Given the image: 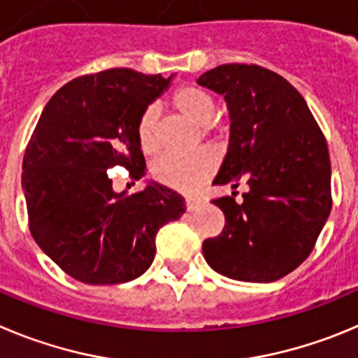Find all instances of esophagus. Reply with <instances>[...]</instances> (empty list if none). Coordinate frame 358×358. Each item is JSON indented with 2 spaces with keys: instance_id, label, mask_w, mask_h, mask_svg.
Instances as JSON below:
<instances>
[{
  "instance_id": "1",
  "label": "esophagus",
  "mask_w": 358,
  "mask_h": 358,
  "mask_svg": "<svg viewBox=\"0 0 358 358\" xmlns=\"http://www.w3.org/2000/svg\"><path fill=\"white\" fill-rule=\"evenodd\" d=\"M185 205H187V212H194V210H198L199 207H201L203 199L196 198V196H187Z\"/></svg>"
}]
</instances>
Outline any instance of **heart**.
Segmentation results:
<instances>
[{
    "mask_svg": "<svg viewBox=\"0 0 358 358\" xmlns=\"http://www.w3.org/2000/svg\"><path fill=\"white\" fill-rule=\"evenodd\" d=\"M171 99L180 114L191 119L192 123L201 124L203 135L208 143L214 146L224 144L230 135V127L227 123H210L215 115V99L210 92L198 85H182L173 92ZM135 135L143 153H155L159 148V108L155 105H148L141 112L135 124ZM212 169L214 160L207 151H199L194 155L164 153L151 166V175L162 185L178 191H191L210 176Z\"/></svg>",
    "mask_w": 358,
    "mask_h": 358,
    "instance_id": "heart-1",
    "label": "heart"
}]
</instances>
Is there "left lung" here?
Masks as SVG:
<instances>
[{
    "mask_svg": "<svg viewBox=\"0 0 358 358\" xmlns=\"http://www.w3.org/2000/svg\"><path fill=\"white\" fill-rule=\"evenodd\" d=\"M198 83L223 94L230 144L215 185L246 183L243 203L212 199L224 214L203 257L219 275L275 282L314 250L331 210V166L320 124L294 87L257 64H223Z\"/></svg>",
    "mask_w": 358,
    "mask_h": 358,
    "instance_id": "8db88e82",
    "label": "left lung"
}]
</instances>
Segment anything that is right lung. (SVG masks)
I'll use <instances>...</instances> for the list:
<instances>
[{
  "instance_id": "1",
  "label": "right lung",
  "mask_w": 358,
  "mask_h": 358,
  "mask_svg": "<svg viewBox=\"0 0 358 358\" xmlns=\"http://www.w3.org/2000/svg\"><path fill=\"white\" fill-rule=\"evenodd\" d=\"M171 78L117 67L71 80L48 101L22 159L28 227L41 250L75 280L114 285L143 275L160 227L185 212L173 189L150 183L127 196L107 171L146 175L135 124Z\"/></svg>"
}]
</instances>
